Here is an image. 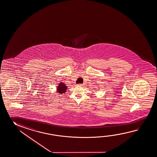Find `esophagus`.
<instances>
[{"label": "esophagus", "mask_w": 157, "mask_h": 157, "mask_svg": "<svg viewBox=\"0 0 157 157\" xmlns=\"http://www.w3.org/2000/svg\"><path fill=\"white\" fill-rule=\"evenodd\" d=\"M77 86L79 87H82V86H83V84H77Z\"/></svg>", "instance_id": "1"}]
</instances>
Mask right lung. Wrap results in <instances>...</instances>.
<instances>
[{"instance_id":"obj_1","label":"right lung","mask_w":157,"mask_h":157,"mask_svg":"<svg viewBox=\"0 0 157 157\" xmlns=\"http://www.w3.org/2000/svg\"><path fill=\"white\" fill-rule=\"evenodd\" d=\"M67 89V87L64 85V83H59L57 88L58 92L62 94L65 93Z\"/></svg>"}]
</instances>
